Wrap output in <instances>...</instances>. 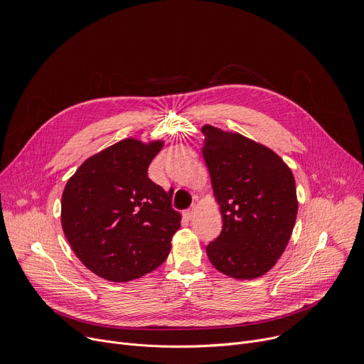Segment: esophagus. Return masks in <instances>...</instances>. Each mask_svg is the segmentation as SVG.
Wrapping results in <instances>:
<instances>
[{
	"label": "esophagus",
	"mask_w": 364,
	"mask_h": 364,
	"mask_svg": "<svg viewBox=\"0 0 364 364\" xmlns=\"http://www.w3.org/2000/svg\"><path fill=\"white\" fill-rule=\"evenodd\" d=\"M194 210H196V206H191V208H188V209H186V210L183 212V216H184L187 220H190V219L193 218V215H194Z\"/></svg>",
	"instance_id": "esophagus-1"
}]
</instances>
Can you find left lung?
<instances>
[{"label":"left lung","instance_id":"obj_1","mask_svg":"<svg viewBox=\"0 0 364 364\" xmlns=\"http://www.w3.org/2000/svg\"><path fill=\"white\" fill-rule=\"evenodd\" d=\"M202 154L220 208L222 232L206 247L220 273L252 280L274 267L297 215L296 184L270 148L210 124L202 127Z\"/></svg>","mask_w":364,"mask_h":364}]
</instances>
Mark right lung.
I'll return each mask as SVG.
<instances>
[{
    "mask_svg": "<svg viewBox=\"0 0 364 364\" xmlns=\"http://www.w3.org/2000/svg\"><path fill=\"white\" fill-rule=\"evenodd\" d=\"M164 141L127 138L85 159L62 193L60 223L84 266L110 282L139 279L167 259L181 215L148 177Z\"/></svg>",
    "mask_w": 364,
    "mask_h": 364,
    "instance_id": "right-lung-1",
    "label": "right lung"
}]
</instances>
